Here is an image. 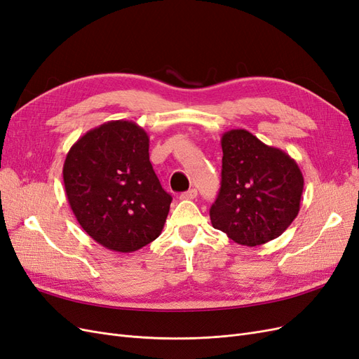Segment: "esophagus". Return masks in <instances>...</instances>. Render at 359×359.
Masks as SVG:
<instances>
[{
    "label": "esophagus",
    "mask_w": 359,
    "mask_h": 359,
    "mask_svg": "<svg viewBox=\"0 0 359 359\" xmlns=\"http://www.w3.org/2000/svg\"><path fill=\"white\" fill-rule=\"evenodd\" d=\"M196 196H198V190H196V189H190V190H187V191H184L180 198H181V199L191 201V199H194Z\"/></svg>",
    "instance_id": "obj_1"
}]
</instances>
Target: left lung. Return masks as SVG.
<instances>
[{
  "label": "left lung",
  "instance_id": "left-lung-1",
  "mask_svg": "<svg viewBox=\"0 0 359 359\" xmlns=\"http://www.w3.org/2000/svg\"><path fill=\"white\" fill-rule=\"evenodd\" d=\"M222 187L210 210L212 227L255 247L280 236L297 219L304 177L285 151L244 128L222 136Z\"/></svg>",
  "mask_w": 359,
  "mask_h": 359
}]
</instances>
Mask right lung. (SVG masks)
<instances>
[{
	"instance_id": "obj_1",
	"label": "right lung",
	"mask_w": 359,
	"mask_h": 359,
	"mask_svg": "<svg viewBox=\"0 0 359 359\" xmlns=\"http://www.w3.org/2000/svg\"><path fill=\"white\" fill-rule=\"evenodd\" d=\"M149 137L133 121L116 119L86 132L62 168L70 208L95 243L132 253L161 233L172 196L149 161Z\"/></svg>"
}]
</instances>
